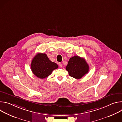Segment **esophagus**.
<instances>
[{
  "label": "esophagus",
  "instance_id": "1",
  "mask_svg": "<svg viewBox=\"0 0 122 122\" xmlns=\"http://www.w3.org/2000/svg\"><path fill=\"white\" fill-rule=\"evenodd\" d=\"M58 65H59V66L60 67H61L62 66V64L60 63H58Z\"/></svg>",
  "mask_w": 122,
  "mask_h": 122
}]
</instances>
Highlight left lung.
<instances>
[{"label":"left lung","instance_id":"1","mask_svg":"<svg viewBox=\"0 0 122 122\" xmlns=\"http://www.w3.org/2000/svg\"><path fill=\"white\" fill-rule=\"evenodd\" d=\"M89 66L85 60L78 56H74L69 59L66 70L70 76L76 79H81L89 71Z\"/></svg>","mask_w":122,"mask_h":122}]
</instances>
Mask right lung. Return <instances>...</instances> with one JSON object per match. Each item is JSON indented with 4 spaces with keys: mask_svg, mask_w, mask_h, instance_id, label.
<instances>
[{
    "mask_svg": "<svg viewBox=\"0 0 122 122\" xmlns=\"http://www.w3.org/2000/svg\"><path fill=\"white\" fill-rule=\"evenodd\" d=\"M58 67L55 62H51L45 54L38 53L33 58L31 68L33 73L40 79H44L51 74Z\"/></svg>",
    "mask_w": 122,
    "mask_h": 122,
    "instance_id": "add662e5",
    "label": "right lung"
}]
</instances>
